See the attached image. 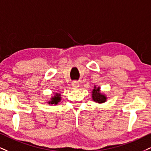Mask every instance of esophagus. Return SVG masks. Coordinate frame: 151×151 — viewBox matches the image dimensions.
Masks as SVG:
<instances>
[{
	"mask_svg": "<svg viewBox=\"0 0 151 151\" xmlns=\"http://www.w3.org/2000/svg\"><path fill=\"white\" fill-rule=\"evenodd\" d=\"M72 86H73V88H77L78 87H79V82H77V81H73V82L72 83Z\"/></svg>",
	"mask_w": 151,
	"mask_h": 151,
	"instance_id": "obj_1",
	"label": "esophagus"
}]
</instances>
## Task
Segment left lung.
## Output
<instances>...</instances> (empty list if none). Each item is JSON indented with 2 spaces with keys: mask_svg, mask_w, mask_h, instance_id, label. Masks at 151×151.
<instances>
[{
  "mask_svg": "<svg viewBox=\"0 0 151 151\" xmlns=\"http://www.w3.org/2000/svg\"><path fill=\"white\" fill-rule=\"evenodd\" d=\"M91 98L94 102L99 104H102L107 101L108 97L103 93H101V87L94 85L93 88L91 91Z\"/></svg>",
  "mask_w": 151,
  "mask_h": 151,
  "instance_id": "1",
  "label": "left lung"
}]
</instances>
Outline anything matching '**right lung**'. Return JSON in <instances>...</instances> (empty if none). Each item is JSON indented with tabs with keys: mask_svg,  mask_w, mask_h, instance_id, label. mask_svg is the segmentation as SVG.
Masks as SVG:
<instances>
[{
	"mask_svg": "<svg viewBox=\"0 0 151 151\" xmlns=\"http://www.w3.org/2000/svg\"><path fill=\"white\" fill-rule=\"evenodd\" d=\"M61 94L60 93H57V92H55V93H53V95L51 96V98H50V99L48 101V103L49 105H58V103H60L61 101Z\"/></svg>",
	"mask_w": 151,
	"mask_h": 151,
	"instance_id": "obj_1",
	"label": "right lung"
}]
</instances>
